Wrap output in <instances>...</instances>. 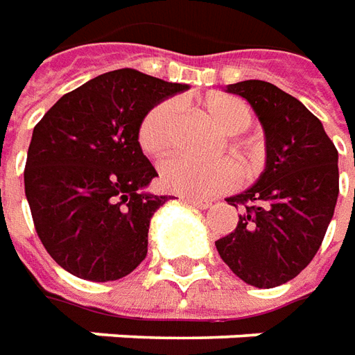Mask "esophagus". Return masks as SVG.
Returning a JSON list of instances; mask_svg holds the SVG:
<instances>
[{
  "instance_id": "obj_1",
  "label": "esophagus",
  "mask_w": 355,
  "mask_h": 355,
  "mask_svg": "<svg viewBox=\"0 0 355 355\" xmlns=\"http://www.w3.org/2000/svg\"><path fill=\"white\" fill-rule=\"evenodd\" d=\"M185 202L189 206H195V208H200V210H206L210 208V202L208 200H195V198H185Z\"/></svg>"
}]
</instances>
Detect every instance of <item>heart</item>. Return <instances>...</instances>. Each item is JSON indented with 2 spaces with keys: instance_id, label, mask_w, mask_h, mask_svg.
Returning a JSON list of instances; mask_svg holds the SVG:
<instances>
[{
  "instance_id": "b5f03b06",
  "label": "heart",
  "mask_w": 355,
  "mask_h": 355,
  "mask_svg": "<svg viewBox=\"0 0 355 355\" xmlns=\"http://www.w3.org/2000/svg\"><path fill=\"white\" fill-rule=\"evenodd\" d=\"M206 112L227 135H239L252 124V112L245 101L230 95H220L206 101ZM180 124L178 103H157L150 107L137 128V143L149 157H164L172 149ZM246 157V155H243ZM239 168L231 160L198 162L187 157L168 158L160 166V183L164 189L191 198H208L233 189L239 183Z\"/></svg>"
}]
</instances>
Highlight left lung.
<instances>
[{"label": "left lung", "mask_w": 355, "mask_h": 355, "mask_svg": "<svg viewBox=\"0 0 355 355\" xmlns=\"http://www.w3.org/2000/svg\"><path fill=\"white\" fill-rule=\"evenodd\" d=\"M252 105L266 132V170L250 189L227 198L237 227L216 248L245 283L271 288L294 279L323 243L338 197V150L318 116L262 80L227 85Z\"/></svg>", "instance_id": "left-lung-1"}]
</instances>
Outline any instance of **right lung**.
I'll return each instance as SVG.
<instances>
[{"label": "right lung", "mask_w": 355, "mask_h": 355, "mask_svg": "<svg viewBox=\"0 0 355 355\" xmlns=\"http://www.w3.org/2000/svg\"><path fill=\"white\" fill-rule=\"evenodd\" d=\"M187 89L132 69L64 93L32 133L24 193L42 245L87 281H116L147 256L150 218L170 197L143 193L158 175L137 143L145 112Z\"/></svg>", "instance_id": "1"}]
</instances>
